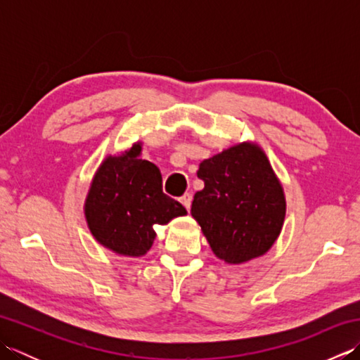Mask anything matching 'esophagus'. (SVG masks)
<instances>
[{
  "label": "esophagus",
  "instance_id": "obj_1",
  "mask_svg": "<svg viewBox=\"0 0 360 360\" xmlns=\"http://www.w3.org/2000/svg\"><path fill=\"white\" fill-rule=\"evenodd\" d=\"M192 200H193L192 193H186V195L181 196L179 201L182 202V205H184V207H186L187 210H190V207H192Z\"/></svg>",
  "mask_w": 360,
  "mask_h": 360
}]
</instances>
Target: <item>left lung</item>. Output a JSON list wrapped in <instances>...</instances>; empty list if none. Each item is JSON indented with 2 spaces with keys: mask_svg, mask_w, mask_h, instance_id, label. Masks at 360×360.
Returning a JSON list of instances; mask_svg holds the SVG:
<instances>
[{
  "mask_svg": "<svg viewBox=\"0 0 360 360\" xmlns=\"http://www.w3.org/2000/svg\"><path fill=\"white\" fill-rule=\"evenodd\" d=\"M192 217L210 248L229 264L264 255L281 232L285 193L264 151L255 143H238L202 160Z\"/></svg>",
  "mask_w": 360,
  "mask_h": 360,
  "instance_id": "obj_1",
  "label": "left lung"
}]
</instances>
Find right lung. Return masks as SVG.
Instances as JSON below:
<instances>
[{"mask_svg": "<svg viewBox=\"0 0 360 360\" xmlns=\"http://www.w3.org/2000/svg\"><path fill=\"white\" fill-rule=\"evenodd\" d=\"M141 142L120 156H108L91 182L85 217L94 238L120 255L141 257L153 246L155 224H167L187 210L162 192V174L141 159Z\"/></svg>", "mask_w": 360, "mask_h": 360, "instance_id": "add662e5", "label": "right lung"}]
</instances>
